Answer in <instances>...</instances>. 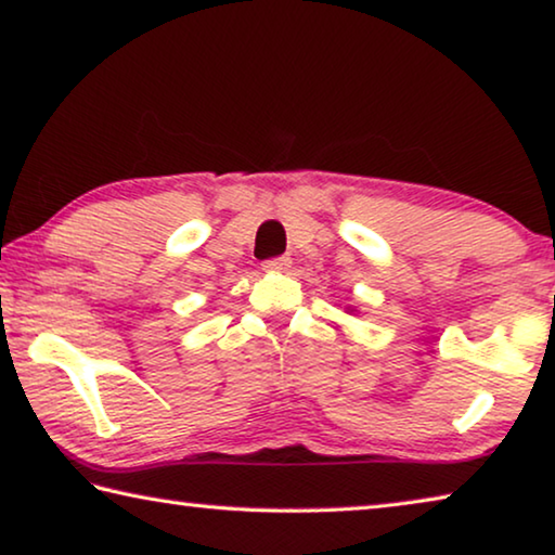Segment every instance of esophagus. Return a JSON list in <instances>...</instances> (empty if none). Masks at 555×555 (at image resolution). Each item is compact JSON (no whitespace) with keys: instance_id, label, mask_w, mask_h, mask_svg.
Here are the masks:
<instances>
[{"instance_id":"esophagus-1","label":"esophagus","mask_w":555,"mask_h":555,"mask_svg":"<svg viewBox=\"0 0 555 555\" xmlns=\"http://www.w3.org/2000/svg\"><path fill=\"white\" fill-rule=\"evenodd\" d=\"M292 267V256H274V259L263 261V269L267 271H284Z\"/></svg>"}]
</instances>
